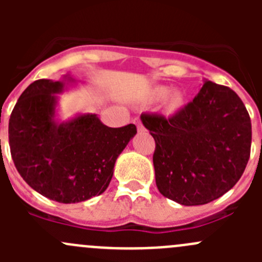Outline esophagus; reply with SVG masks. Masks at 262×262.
<instances>
[{
  "label": "esophagus",
  "mask_w": 262,
  "mask_h": 262,
  "mask_svg": "<svg viewBox=\"0 0 262 262\" xmlns=\"http://www.w3.org/2000/svg\"><path fill=\"white\" fill-rule=\"evenodd\" d=\"M134 124L137 125V129H138V132H144L146 130V128H144V125L142 124V121L139 120V119H134Z\"/></svg>",
  "instance_id": "obj_1"
}]
</instances>
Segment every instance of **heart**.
I'll return each instance as SVG.
<instances>
[{
  "mask_svg": "<svg viewBox=\"0 0 262 262\" xmlns=\"http://www.w3.org/2000/svg\"><path fill=\"white\" fill-rule=\"evenodd\" d=\"M170 87L167 86H158L150 94V99L153 101H160V100L167 97L165 101V110L170 114L176 113L178 110H180L185 104V95L181 91H173L171 92L170 95Z\"/></svg>",
  "mask_w": 262,
  "mask_h": 262,
  "instance_id": "heart-1",
  "label": "heart"
}]
</instances>
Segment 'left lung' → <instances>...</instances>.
Returning <instances> with one entry per match:
<instances>
[{
    "mask_svg": "<svg viewBox=\"0 0 262 262\" xmlns=\"http://www.w3.org/2000/svg\"><path fill=\"white\" fill-rule=\"evenodd\" d=\"M155 138L156 185L181 205L218 199L241 179L251 152V119L238 95L205 81L195 99L173 115H141Z\"/></svg>",
    "mask_w": 262,
    "mask_h": 262,
    "instance_id": "obj_1",
    "label": "left lung"
}]
</instances>
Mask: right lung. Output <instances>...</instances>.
<instances>
[{
  "instance_id": "1",
  "label": "right lung",
  "mask_w": 262,
  "mask_h": 262,
  "mask_svg": "<svg viewBox=\"0 0 262 262\" xmlns=\"http://www.w3.org/2000/svg\"><path fill=\"white\" fill-rule=\"evenodd\" d=\"M63 87L64 82L46 78L29 84L10 116L9 141L26 184L48 199L70 204L106 190L116 158L136 136L137 126L109 128L95 114L57 123L54 94Z\"/></svg>"
}]
</instances>
